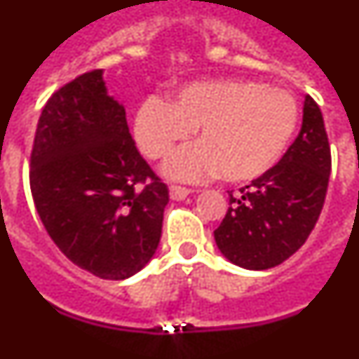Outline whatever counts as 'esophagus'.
Here are the masks:
<instances>
[{"label":"esophagus","mask_w":359,"mask_h":359,"mask_svg":"<svg viewBox=\"0 0 359 359\" xmlns=\"http://www.w3.org/2000/svg\"><path fill=\"white\" fill-rule=\"evenodd\" d=\"M169 192H170V198L172 199H185L187 196L192 192V190L187 189V187H182V185H170Z\"/></svg>","instance_id":"obj_1"}]
</instances>
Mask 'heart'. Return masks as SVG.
Instances as JSON below:
<instances>
[{
  "label": "heart",
  "mask_w": 359,
  "mask_h": 359,
  "mask_svg": "<svg viewBox=\"0 0 359 359\" xmlns=\"http://www.w3.org/2000/svg\"><path fill=\"white\" fill-rule=\"evenodd\" d=\"M298 104L280 88L252 81L196 82L169 104L147 98L135 116V138L145 156L165 160L196 131L198 144L177 151L165 172L198 182L214 174L243 183L273 169L293 136Z\"/></svg>",
  "instance_id": "heart-1"
}]
</instances>
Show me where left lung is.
Listing matches in <instances>:
<instances>
[{
    "label": "left lung",
    "mask_w": 359,
    "mask_h": 359,
    "mask_svg": "<svg viewBox=\"0 0 359 359\" xmlns=\"http://www.w3.org/2000/svg\"><path fill=\"white\" fill-rule=\"evenodd\" d=\"M331 147L318 104L307 95L302 128L273 169L228 192V210L214 230L228 261L269 269L290 259L315 228L327 194Z\"/></svg>",
    "instance_id": "1"
}]
</instances>
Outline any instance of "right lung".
Masks as SVG:
<instances>
[{
  "mask_svg": "<svg viewBox=\"0 0 359 359\" xmlns=\"http://www.w3.org/2000/svg\"><path fill=\"white\" fill-rule=\"evenodd\" d=\"M28 177L44 228L73 264L123 280L151 261L169 189L136 149L102 69L66 82L44 104Z\"/></svg>",
  "mask_w": 359,
  "mask_h": 359,
  "instance_id": "1",
  "label": "right lung"
}]
</instances>
